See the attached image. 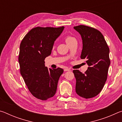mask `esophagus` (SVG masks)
<instances>
[{"label": "esophagus", "instance_id": "1", "mask_svg": "<svg viewBox=\"0 0 122 122\" xmlns=\"http://www.w3.org/2000/svg\"><path fill=\"white\" fill-rule=\"evenodd\" d=\"M71 69L68 68H65V69H64V71H71Z\"/></svg>", "mask_w": 122, "mask_h": 122}]
</instances>
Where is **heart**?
<instances>
[{
	"mask_svg": "<svg viewBox=\"0 0 122 122\" xmlns=\"http://www.w3.org/2000/svg\"><path fill=\"white\" fill-rule=\"evenodd\" d=\"M74 40H75V38H74V37L71 36H67L65 37V41H66V44H67V45L69 44V43H71V41H73Z\"/></svg>",
	"mask_w": 122,
	"mask_h": 122,
	"instance_id": "obj_1",
	"label": "heart"
}]
</instances>
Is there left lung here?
<instances>
[{
	"mask_svg": "<svg viewBox=\"0 0 122 122\" xmlns=\"http://www.w3.org/2000/svg\"><path fill=\"white\" fill-rule=\"evenodd\" d=\"M74 28L81 35L83 47L80 57L86 59L89 66L83 74L74 70L75 90L78 95L88 99L100 93L107 81L110 60L109 48L104 36L96 29L79 25Z\"/></svg>",
	"mask_w": 122,
	"mask_h": 122,
	"instance_id": "left-lung-1",
	"label": "left lung"
}]
</instances>
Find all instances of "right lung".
<instances>
[{"label": "right lung", "mask_w": 122, "mask_h": 122, "mask_svg": "<svg viewBox=\"0 0 122 122\" xmlns=\"http://www.w3.org/2000/svg\"><path fill=\"white\" fill-rule=\"evenodd\" d=\"M65 27H40L30 30L20 45L19 63L20 73L33 95L41 100L52 97L56 93L63 69L48 68L45 59L51 54L54 41Z\"/></svg>", "instance_id": "add662e5"}]
</instances>
